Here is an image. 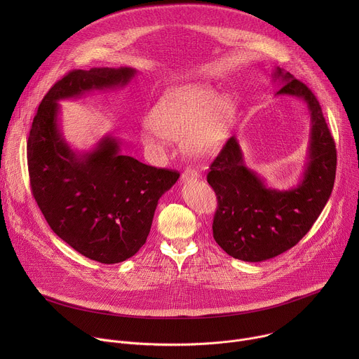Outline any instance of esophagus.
<instances>
[{"mask_svg": "<svg viewBox=\"0 0 359 359\" xmlns=\"http://www.w3.org/2000/svg\"><path fill=\"white\" fill-rule=\"evenodd\" d=\"M198 177V173L196 172V170H193V169H190V168H187L183 173H182V182H190V180H194V179H197Z\"/></svg>", "mask_w": 359, "mask_h": 359, "instance_id": "1", "label": "esophagus"}]
</instances>
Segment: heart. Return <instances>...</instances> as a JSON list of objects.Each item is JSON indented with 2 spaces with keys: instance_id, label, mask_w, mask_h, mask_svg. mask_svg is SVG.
<instances>
[{
  "instance_id": "obj_1",
  "label": "heart",
  "mask_w": 359,
  "mask_h": 359,
  "mask_svg": "<svg viewBox=\"0 0 359 359\" xmlns=\"http://www.w3.org/2000/svg\"><path fill=\"white\" fill-rule=\"evenodd\" d=\"M234 99L204 83H186L168 89L149 112V129L142 140L153 151H162L165 139L182 142L183 150L197 161H208L224 144L234 118Z\"/></svg>"
}]
</instances>
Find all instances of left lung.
<instances>
[{"mask_svg":"<svg viewBox=\"0 0 359 359\" xmlns=\"http://www.w3.org/2000/svg\"><path fill=\"white\" fill-rule=\"evenodd\" d=\"M278 96H297L310 112L309 158L299 183L288 190L267 187L244 165L240 144L231 136L210 165L208 182L217 196L213 219L216 243L234 259L257 263L294 247L310 231L331 196L337 149L316 95L290 72L276 68Z\"/></svg>","mask_w":359,"mask_h":359,"instance_id":"1","label":"left lung"}]
</instances>
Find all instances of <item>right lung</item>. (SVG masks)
I'll return each mask as SVG.
<instances>
[{
	"mask_svg": "<svg viewBox=\"0 0 359 359\" xmlns=\"http://www.w3.org/2000/svg\"><path fill=\"white\" fill-rule=\"evenodd\" d=\"M135 75L128 67L68 72L43 96L27 143L31 190L46 223L74 250L104 264L139 251L159 198L180 175L122 155L112 135L89 151L74 150L60 129L58 102L125 86Z\"/></svg>",
	"mask_w": 359,
	"mask_h": 359,
	"instance_id": "add662e5",
	"label": "right lung"
}]
</instances>
